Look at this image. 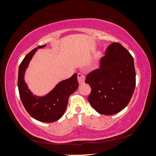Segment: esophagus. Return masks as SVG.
Segmentation results:
<instances>
[{
	"label": "esophagus",
	"instance_id": "1",
	"mask_svg": "<svg viewBox=\"0 0 156 156\" xmlns=\"http://www.w3.org/2000/svg\"><path fill=\"white\" fill-rule=\"evenodd\" d=\"M84 80H85V78H84V76L83 74H82V73H78V83L79 84H83Z\"/></svg>",
	"mask_w": 156,
	"mask_h": 156
}]
</instances>
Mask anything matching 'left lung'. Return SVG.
Masks as SVG:
<instances>
[{
	"instance_id": "8db88e82",
	"label": "left lung",
	"mask_w": 156,
	"mask_h": 156,
	"mask_svg": "<svg viewBox=\"0 0 156 156\" xmlns=\"http://www.w3.org/2000/svg\"><path fill=\"white\" fill-rule=\"evenodd\" d=\"M91 92L88 100L98 113L113 115L126 107L136 87L134 61L122 44L113 43L108 47L99 69L87 76Z\"/></svg>"
}]
</instances>
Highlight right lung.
Wrapping results in <instances>:
<instances>
[{"label": "right lung", "instance_id": "obj_1", "mask_svg": "<svg viewBox=\"0 0 156 156\" xmlns=\"http://www.w3.org/2000/svg\"><path fill=\"white\" fill-rule=\"evenodd\" d=\"M38 46L26 55L18 69V87L20 98L25 109L34 119L43 122H54L64 115L68 104L69 97L78 87L77 74L59 82L48 94L42 96L34 95L25 83V74Z\"/></svg>", "mask_w": 156, "mask_h": 156}]
</instances>
